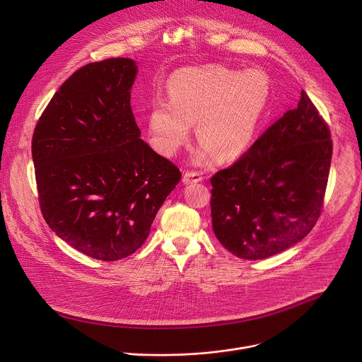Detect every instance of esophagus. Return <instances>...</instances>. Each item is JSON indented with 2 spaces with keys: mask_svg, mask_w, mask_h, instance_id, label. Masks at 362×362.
I'll list each match as a JSON object with an SVG mask.
<instances>
[{
  "mask_svg": "<svg viewBox=\"0 0 362 362\" xmlns=\"http://www.w3.org/2000/svg\"><path fill=\"white\" fill-rule=\"evenodd\" d=\"M203 180V175L199 172H186L183 175V183L190 185V183H199Z\"/></svg>",
  "mask_w": 362,
  "mask_h": 362,
  "instance_id": "esophagus-1",
  "label": "esophagus"
}]
</instances>
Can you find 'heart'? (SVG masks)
<instances>
[{
    "mask_svg": "<svg viewBox=\"0 0 362 362\" xmlns=\"http://www.w3.org/2000/svg\"><path fill=\"white\" fill-rule=\"evenodd\" d=\"M168 100L153 99L148 110V132L153 148L175 155L196 123L202 144L197 162L217 156L228 162L252 144L270 98L269 78L259 70L240 73L223 66L187 67L172 74Z\"/></svg>",
    "mask_w": 362,
    "mask_h": 362,
    "instance_id": "heart-1",
    "label": "heart"
}]
</instances>
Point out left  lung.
Wrapping results in <instances>:
<instances>
[{
	"instance_id": "left-lung-1",
	"label": "left lung",
	"mask_w": 362,
	"mask_h": 362,
	"mask_svg": "<svg viewBox=\"0 0 362 362\" xmlns=\"http://www.w3.org/2000/svg\"><path fill=\"white\" fill-rule=\"evenodd\" d=\"M332 151L329 127L302 90L295 109L211 177L221 245L240 259L262 260L302 240L322 211Z\"/></svg>"
}]
</instances>
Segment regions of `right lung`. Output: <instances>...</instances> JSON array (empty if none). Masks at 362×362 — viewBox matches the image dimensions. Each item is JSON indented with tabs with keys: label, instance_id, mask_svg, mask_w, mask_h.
I'll list each match as a JSON object with an SVG mask.
<instances>
[{
	"label": "right lung",
	"instance_id": "add662e5",
	"mask_svg": "<svg viewBox=\"0 0 362 362\" xmlns=\"http://www.w3.org/2000/svg\"><path fill=\"white\" fill-rule=\"evenodd\" d=\"M132 59L86 64L60 86L32 140L39 203L53 232L81 253H134L182 173L143 141L130 98Z\"/></svg>",
	"mask_w": 362,
	"mask_h": 362
}]
</instances>
